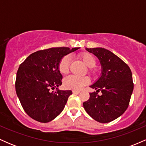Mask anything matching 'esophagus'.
I'll use <instances>...</instances> for the list:
<instances>
[{"label": "esophagus", "instance_id": "esophagus-1", "mask_svg": "<svg viewBox=\"0 0 146 146\" xmlns=\"http://www.w3.org/2000/svg\"><path fill=\"white\" fill-rule=\"evenodd\" d=\"M80 93V90H73V93H74V94H78V93Z\"/></svg>", "mask_w": 146, "mask_h": 146}]
</instances>
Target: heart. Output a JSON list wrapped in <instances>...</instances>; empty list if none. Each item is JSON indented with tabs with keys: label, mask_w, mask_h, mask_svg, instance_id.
Returning <instances> with one entry per match:
<instances>
[{
	"label": "heart",
	"mask_w": 146,
	"mask_h": 146,
	"mask_svg": "<svg viewBox=\"0 0 146 146\" xmlns=\"http://www.w3.org/2000/svg\"><path fill=\"white\" fill-rule=\"evenodd\" d=\"M80 59L84 63L87 67L90 68V71L93 73L91 68H93L96 64V59L94 56L89 53H84L79 56ZM70 57L64 56L58 63V70L62 75H66L69 71ZM89 83V79L86 77H77L70 75L64 80V86L66 88L79 90Z\"/></svg>",
	"instance_id": "heart-1"
}]
</instances>
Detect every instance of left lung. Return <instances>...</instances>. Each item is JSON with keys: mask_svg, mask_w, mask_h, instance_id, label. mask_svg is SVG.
Segmentation results:
<instances>
[{"mask_svg": "<svg viewBox=\"0 0 146 146\" xmlns=\"http://www.w3.org/2000/svg\"><path fill=\"white\" fill-rule=\"evenodd\" d=\"M100 60L101 75L90 87L97 90L83 103L86 113L97 121L108 123L128 108L134 85L130 68L121 59L104 48H86ZM100 90L102 94L97 95Z\"/></svg>", "mask_w": 146, "mask_h": 146, "instance_id": "left-lung-1", "label": "left lung"}]
</instances>
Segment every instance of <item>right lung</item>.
Masks as SVG:
<instances>
[{
	"instance_id": "1",
	"label": "right lung",
	"mask_w": 146,
	"mask_h": 146,
	"mask_svg": "<svg viewBox=\"0 0 146 146\" xmlns=\"http://www.w3.org/2000/svg\"><path fill=\"white\" fill-rule=\"evenodd\" d=\"M80 47H56L31 53L20 65L16 74V91L23 109L36 121L47 123L62 113L70 90H60L62 75L58 63L64 56ZM55 88L56 90L53 91Z\"/></svg>"
}]
</instances>
